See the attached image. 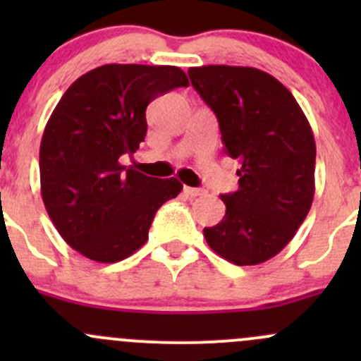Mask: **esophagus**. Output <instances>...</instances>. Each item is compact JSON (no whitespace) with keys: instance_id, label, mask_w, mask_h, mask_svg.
Listing matches in <instances>:
<instances>
[{"instance_id":"esophagus-1","label":"esophagus","mask_w":361,"mask_h":361,"mask_svg":"<svg viewBox=\"0 0 361 361\" xmlns=\"http://www.w3.org/2000/svg\"><path fill=\"white\" fill-rule=\"evenodd\" d=\"M183 190L185 194H188L190 197H199V195L206 194V190H202V188H195V187H185Z\"/></svg>"}]
</instances>
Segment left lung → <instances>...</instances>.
<instances>
[{
    "instance_id": "obj_1",
    "label": "left lung",
    "mask_w": 361,
    "mask_h": 361,
    "mask_svg": "<svg viewBox=\"0 0 361 361\" xmlns=\"http://www.w3.org/2000/svg\"><path fill=\"white\" fill-rule=\"evenodd\" d=\"M220 123L239 188L220 195L225 216L204 228L209 248L235 265L276 257L297 234L314 197L316 143L293 94L269 73L211 64L188 69Z\"/></svg>"
}]
</instances>
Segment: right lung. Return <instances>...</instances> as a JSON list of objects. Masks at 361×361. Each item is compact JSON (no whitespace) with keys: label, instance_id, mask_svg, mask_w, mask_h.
Masks as SVG:
<instances>
[{"label":"right lung","instance_id":"obj_1","mask_svg":"<svg viewBox=\"0 0 361 361\" xmlns=\"http://www.w3.org/2000/svg\"><path fill=\"white\" fill-rule=\"evenodd\" d=\"M188 87L176 66L104 64L69 85L39 145V183L61 238L101 264H115L148 241L152 220L183 185L120 164L147 136V106Z\"/></svg>","mask_w":361,"mask_h":361}]
</instances>
